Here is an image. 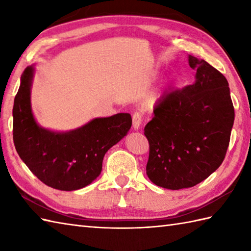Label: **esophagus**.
<instances>
[{
	"label": "esophagus",
	"instance_id": "1",
	"mask_svg": "<svg viewBox=\"0 0 251 251\" xmlns=\"http://www.w3.org/2000/svg\"><path fill=\"white\" fill-rule=\"evenodd\" d=\"M141 121H142V116L140 113H134L132 115V127H134L135 130H138L140 128V125H141Z\"/></svg>",
	"mask_w": 251,
	"mask_h": 251
}]
</instances>
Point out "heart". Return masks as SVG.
<instances>
[{
    "mask_svg": "<svg viewBox=\"0 0 251 251\" xmlns=\"http://www.w3.org/2000/svg\"><path fill=\"white\" fill-rule=\"evenodd\" d=\"M165 89H166V84L163 85L159 88L153 90L150 94L147 95L145 102L148 106H150V108H153V106H155L159 101H161L164 97V94H165Z\"/></svg>",
    "mask_w": 251,
    "mask_h": 251,
    "instance_id": "b5f03b06",
    "label": "heart"
}]
</instances>
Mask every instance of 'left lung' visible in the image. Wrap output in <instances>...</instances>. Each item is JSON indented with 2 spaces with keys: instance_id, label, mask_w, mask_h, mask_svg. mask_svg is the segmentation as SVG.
<instances>
[{
  "instance_id": "obj_1",
  "label": "left lung",
  "mask_w": 251,
  "mask_h": 251,
  "mask_svg": "<svg viewBox=\"0 0 251 251\" xmlns=\"http://www.w3.org/2000/svg\"><path fill=\"white\" fill-rule=\"evenodd\" d=\"M189 65L196 69L195 82L164 95L145 127L147 175L169 190L194 186L219 168L235 116L225 75L191 55Z\"/></svg>"
}]
</instances>
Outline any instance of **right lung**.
Returning a JSON list of instances; mask_svg holds the SVG:
<instances>
[{
	"instance_id": "obj_1",
	"label": "right lung",
	"mask_w": 251,
	"mask_h": 251,
	"mask_svg": "<svg viewBox=\"0 0 251 251\" xmlns=\"http://www.w3.org/2000/svg\"><path fill=\"white\" fill-rule=\"evenodd\" d=\"M34 65L21 74L14 100L13 138L16 151L42 182L52 189L74 191L90 184L102 170L104 154L131 127L129 113L93 119L78 128L55 131L36 122L31 106Z\"/></svg>"
}]
</instances>
